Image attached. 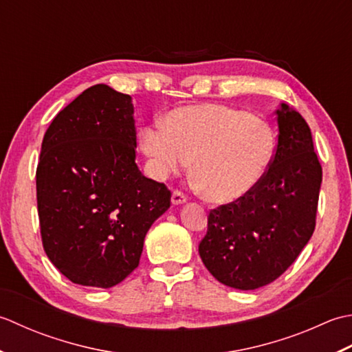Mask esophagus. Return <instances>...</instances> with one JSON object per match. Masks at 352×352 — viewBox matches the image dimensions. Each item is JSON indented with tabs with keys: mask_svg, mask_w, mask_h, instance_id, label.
<instances>
[{
	"mask_svg": "<svg viewBox=\"0 0 352 352\" xmlns=\"http://www.w3.org/2000/svg\"><path fill=\"white\" fill-rule=\"evenodd\" d=\"M185 202H186V196L184 195L182 191H179V190L173 191V195H171V204H173V205H182Z\"/></svg>",
	"mask_w": 352,
	"mask_h": 352,
	"instance_id": "1",
	"label": "esophagus"
}]
</instances>
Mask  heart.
<instances>
[{"mask_svg": "<svg viewBox=\"0 0 352 352\" xmlns=\"http://www.w3.org/2000/svg\"><path fill=\"white\" fill-rule=\"evenodd\" d=\"M140 144L157 177L176 173L192 160V179L202 196L226 204L261 181L275 135L261 118L208 103L176 107L164 117V126H144Z\"/></svg>", "mask_w": 352, "mask_h": 352, "instance_id": "heart-1", "label": "heart"}]
</instances>
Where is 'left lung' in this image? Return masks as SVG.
Returning a JSON list of instances; mask_svg holds the SVG:
<instances>
[{
    "mask_svg": "<svg viewBox=\"0 0 352 352\" xmlns=\"http://www.w3.org/2000/svg\"><path fill=\"white\" fill-rule=\"evenodd\" d=\"M278 144L269 170L248 195L211 210L199 245L219 283L255 290L281 276L311 239L322 167L299 112L276 109Z\"/></svg>",
    "mask_w": 352,
    "mask_h": 352,
    "instance_id": "8db88e82",
    "label": "left lung"
}]
</instances>
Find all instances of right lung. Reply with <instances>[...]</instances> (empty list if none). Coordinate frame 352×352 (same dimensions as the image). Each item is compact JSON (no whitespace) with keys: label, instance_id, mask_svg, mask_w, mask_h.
<instances>
[{"label":"right lung","instance_id":"add662e5","mask_svg":"<svg viewBox=\"0 0 352 352\" xmlns=\"http://www.w3.org/2000/svg\"><path fill=\"white\" fill-rule=\"evenodd\" d=\"M132 97L83 91L47 129L36 170L42 245L69 281L109 289L138 267L171 192L135 162Z\"/></svg>","mask_w":352,"mask_h":352}]
</instances>
